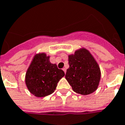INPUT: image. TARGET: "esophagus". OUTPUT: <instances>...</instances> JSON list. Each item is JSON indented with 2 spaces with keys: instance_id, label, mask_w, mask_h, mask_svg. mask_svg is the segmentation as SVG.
Segmentation results:
<instances>
[{
  "instance_id": "esophagus-1",
  "label": "esophagus",
  "mask_w": 125,
  "mask_h": 125,
  "mask_svg": "<svg viewBox=\"0 0 125 125\" xmlns=\"http://www.w3.org/2000/svg\"><path fill=\"white\" fill-rule=\"evenodd\" d=\"M62 70H63V71H64V73H66V71H67V69H66V68H63V69H62Z\"/></svg>"
}]
</instances>
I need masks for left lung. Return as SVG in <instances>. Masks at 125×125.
I'll use <instances>...</instances> for the list:
<instances>
[{"label": "left lung", "instance_id": "1", "mask_svg": "<svg viewBox=\"0 0 125 125\" xmlns=\"http://www.w3.org/2000/svg\"><path fill=\"white\" fill-rule=\"evenodd\" d=\"M69 68L65 78L74 92L88 95L97 90L101 80V70L93 56L86 48H80L70 54Z\"/></svg>", "mask_w": 125, "mask_h": 125}]
</instances>
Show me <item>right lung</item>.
<instances>
[{"label":"right lung","mask_w":125,"mask_h":125,"mask_svg":"<svg viewBox=\"0 0 125 125\" xmlns=\"http://www.w3.org/2000/svg\"><path fill=\"white\" fill-rule=\"evenodd\" d=\"M64 76V71L51 63L50 56L43 52L34 56L26 73L25 83L31 93L43 97L54 93L58 82Z\"/></svg>","instance_id":"obj_1"}]
</instances>
